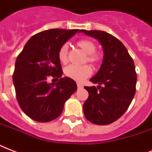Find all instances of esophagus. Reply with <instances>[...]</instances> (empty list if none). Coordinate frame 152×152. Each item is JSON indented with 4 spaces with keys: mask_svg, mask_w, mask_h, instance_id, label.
<instances>
[{
    "mask_svg": "<svg viewBox=\"0 0 152 152\" xmlns=\"http://www.w3.org/2000/svg\"><path fill=\"white\" fill-rule=\"evenodd\" d=\"M82 87H83V85H82L81 83H77V88H82Z\"/></svg>",
    "mask_w": 152,
    "mask_h": 152,
    "instance_id": "1",
    "label": "esophagus"
}]
</instances>
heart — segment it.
<instances>
[{"label": "heart", "mask_w": 152, "mask_h": 152, "mask_svg": "<svg viewBox=\"0 0 152 152\" xmlns=\"http://www.w3.org/2000/svg\"><path fill=\"white\" fill-rule=\"evenodd\" d=\"M77 45L83 50L86 53H88V61L95 64L99 61V56L95 53L96 46L92 41L89 39H81L77 42ZM67 54H68V45L63 44L58 50V59L61 63H66ZM64 74L69 78L74 80L82 82L88 78L91 74V69L88 65H76L69 64L64 69Z\"/></svg>", "instance_id": "obj_1"}]
</instances>
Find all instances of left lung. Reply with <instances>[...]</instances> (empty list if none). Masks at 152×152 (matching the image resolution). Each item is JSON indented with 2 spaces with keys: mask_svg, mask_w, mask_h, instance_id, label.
I'll use <instances>...</instances> for the list:
<instances>
[{
  "mask_svg": "<svg viewBox=\"0 0 152 152\" xmlns=\"http://www.w3.org/2000/svg\"><path fill=\"white\" fill-rule=\"evenodd\" d=\"M99 40L104 57L99 70L91 79L97 88L84 87L88 98L83 103L85 118L99 125L110 124L128 110L136 93L137 72L133 60L121 42L102 31L80 30Z\"/></svg>",
  "mask_w": 152,
  "mask_h": 152,
  "instance_id": "left-lung-1",
  "label": "left lung"
}]
</instances>
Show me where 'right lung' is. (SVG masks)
<instances>
[{"mask_svg":"<svg viewBox=\"0 0 152 152\" xmlns=\"http://www.w3.org/2000/svg\"><path fill=\"white\" fill-rule=\"evenodd\" d=\"M78 31L56 28L39 32L27 41L18 55L12 76L15 96L20 108L33 120L48 122L58 118L64 102L77 89L73 80L61 77L57 53ZM49 77L59 80L48 84Z\"/></svg>","mask_w":152,"mask_h":152,"instance_id":"1","label":"right lung"}]
</instances>
